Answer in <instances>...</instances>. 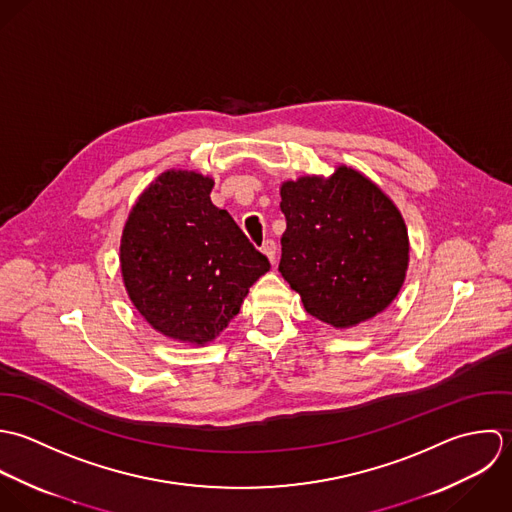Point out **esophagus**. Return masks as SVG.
<instances>
[{"label": "esophagus", "mask_w": 512, "mask_h": 512, "mask_svg": "<svg viewBox=\"0 0 512 512\" xmlns=\"http://www.w3.org/2000/svg\"><path fill=\"white\" fill-rule=\"evenodd\" d=\"M263 253L269 257V261H271L273 265L277 263V245H275L273 239H267V241L263 243Z\"/></svg>", "instance_id": "obj_1"}]
</instances>
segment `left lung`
Masks as SVG:
<instances>
[{
    "mask_svg": "<svg viewBox=\"0 0 512 512\" xmlns=\"http://www.w3.org/2000/svg\"><path fill=\"white\" fill-rule=\"evenodd\" d=\"M287 229L279 271L308 314L356 326L400 293L409 261L408 229L394 202L360 172L303 176L281 186Z\"/></svg>",
    "mask_w": 512,
    "mask_h": 512,
    "instance_id": "left-lung-1",
    "label": "left lung"
}]
</instances>
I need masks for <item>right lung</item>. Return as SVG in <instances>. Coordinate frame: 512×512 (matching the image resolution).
Masks as SVG:
<instances>
[{
  "mask_svg": "<svg viewBox=\"0 0 512 512\" xmlns=\"http://www.w3.org/2000/svg\"><path fill=\"white\" fill-rule=\"evenodd\" d=\"M213 180L168 170L132 207L120 271L132 305L168 338L211 342L271 269L233 217L211 204Z\"/></svg>",
  "mask_w": 512,
  "mask_h": 512,
  "instance_id": "obj_1",
  "label": "right lung"
}]
</instances>
